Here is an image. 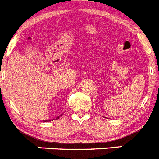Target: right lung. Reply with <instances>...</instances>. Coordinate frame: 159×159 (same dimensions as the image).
Returning a JSON list of instances; mask_svg holds the SVG:
<instances>
[{"label": "right lung", "mask_w": 159, "mask_h": 159, "mask_svg": "<svg viewBox=\"0 0 159 159\" xmlns=\"http://www.w3.org/2000/svg\"><path fill=\"white\" fill-rule=\"evenodd\" d=\"M61 116H62V115H60V117H61ZM58 118H59V117H56V119H58ZM53 120H55V119H53ZM44 121H45V122H46V121H51V120H44Z\"/></svg>", "instance_id": "right-lung-1"}]
</instances>
